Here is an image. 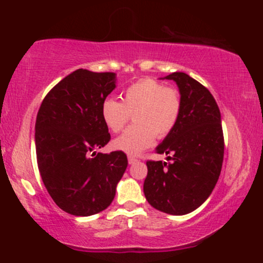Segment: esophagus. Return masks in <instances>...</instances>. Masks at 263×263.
<instances>
[{"label": "esophagus", "instance_id": "1", "mask_svg": "<svg viewBox=\"0 0 263 263\" xmlns=\"http://www.w3.org/2000/svg\"><path fill=\"white\" fill-rule=\"evenodd\" d=\"M137 162V159L135 158V157L132 156H128V164H134V163Z\"/></svg>", "mask_w": 263, "mask_h": 263}]
</instances>
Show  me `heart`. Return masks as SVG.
<instances>
[{
    "mask_svg": "<svg viewBox=\"0 0 263 263\" xmlns=\"http://www.w3.org/2000/svg\"><path fill=\"white\" fill-rule=\"evenodd\" d=\"M182 100L173 87H164L158 81L144 79L128 86L122 101L106 98L101 105L105 125L120 132L134 114L135 125L114 141V147L128 155H138L155 143L156 136L165 137L174 128L179 117Z\"/></svg>",
    "mask_w": 263,
    "mask_h": 263,
    "instance_id": "obj_1",
    "label": "heart"
}]
</instances>
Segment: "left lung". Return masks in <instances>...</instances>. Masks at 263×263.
I'll list each match as a JSON object with an SVG mask.
<instances>
[{"mask_svg":"<svg viewBox=\"0 0 263 263\" xmlns=\"http://www.w3.org/2000/svg\"><path fill=\"white\" fill-rule=\"evenodd\" d=\"M162 79L177 84L182 100L174 128L157 146L167 162H147L143 193L153 208L171 215L198 209L215 188L224 159L221 115L206 87L176 71Z\"/></svg>","mask_w":263,"mask_h":263,"instance_id":"8db88e82","label":"left lung"}]
</instances>
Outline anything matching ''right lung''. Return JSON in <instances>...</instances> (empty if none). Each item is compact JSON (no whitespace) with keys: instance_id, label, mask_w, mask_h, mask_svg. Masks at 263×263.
<instances>
[{"instance_id":"add662e5","label":"right lung","mask_w":263,"mask_h":263,"mask_svg":"<svg viewBox=\"0 0 263 263\" xmlns=\"http://www.w3.org/2000/svg\"><path fill=\"white\" fill-rule=\"evenodd\" d=\"M115 73L78 69L45 96L35 121V153L45 188L62 210L90 216L112 203L126 168L122 151L96 149L110 141L102 101L116 87Z\"/></svg>"}]
</instances>
